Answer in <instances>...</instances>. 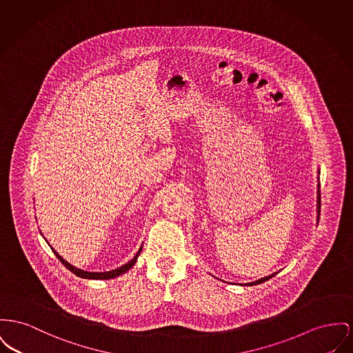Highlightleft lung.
Segmentation results:
<instances>
[{"label":"left lung","instance_id":"1","mask_svg":"<svg viewBox=\"0 0 353 353\" xmlns=\"http://www.w3.org/2000/svg\"><path fill=\"white\" fill-rule=\"evenodd\" d=\"M321 197H320V183H319V190H317V213H319V216H320V207H321V200H320ZM276 273H273V274H270V276H267V277H263V279H260V280H257V281H253V283H248V284H244V285H249V287H252V285H257V284H261V283H264V281H267V280H270V277H273Z\"/></svg>","mask_w":353,"mask_h":353}]
</instances>
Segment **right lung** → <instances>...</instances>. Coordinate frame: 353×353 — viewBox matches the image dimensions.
<instances>
[{
	"mask_svg": "<svg viewBox=\"0 0 353 353\" xmlns=\"http://www.w3.org/2000/svg\"><path fill=\"white\" fill-rule=\"evenodd\" d=\"M141 249H143V247L140 248V250L137 252V254H136V256H134L129 263H126L125 265L120 267V268H117V270H109V272H86V270H79V268H76V267L70 265L68 261H65L63 257H61V256H60L54 249L52 248V250L54 252V254L57 256V259L63 263V265H65L68 270H70L72 273H74L76 276L83 277V279H90V280H108V279L117 277V276H120V274L125 273L126 270H130V268L134 265V263L137 261V257H139V254H140Z\"/></svg>",
	"mask_w": 353,
	"mask_h": 353,
	"instance_id": "add662e5",
	"label": "right lung"
}]
</instances>
